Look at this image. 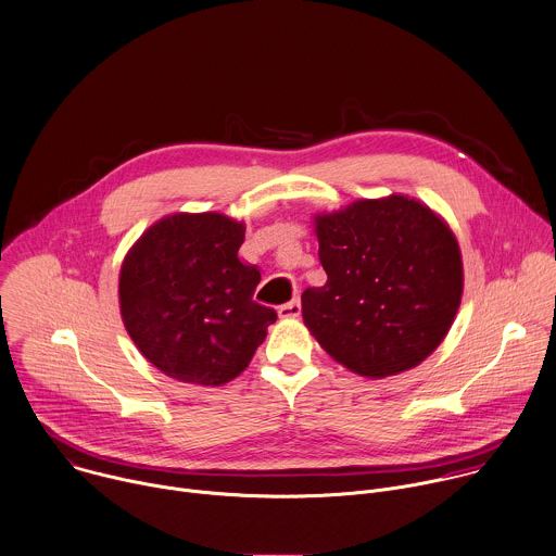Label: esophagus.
<instances>
[{
	"label": "esophagus",
	"mask_w": 556,
	"mask_h": 556,
	"mask_svg": "<svg viewBox=\"0 0 556 556\" xmlns=\"http://www.w3.org/2000/svg\"><path fill=\"white\" fill-rule=\"evenodd\" d=\"M300 311H302V304H300L298 298H293L291 302H285V304L278 306V315L280 317H298Z\"/></svg>",
	"instance_id": "34e87169"
}]
</instances>
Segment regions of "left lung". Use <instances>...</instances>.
<instances>
[{"instance_id":"8db88e82","label":"left lung","mask_w":556,"mask_h":556,"mask_svg":"<svg viewBox=\"0 0 556 556\" xmlns=\"http://www.w3.org/2000/svg\"><path fill=\"white\" fill-rule=\"evenodd\" d=\"M324 287L302 293L319 346L349 370L383 379L445 340L463 298L452 230L420 201L392 194L315 216Z\"/></svg>"}]
</instances>
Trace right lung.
<instances>
[{
  "label": "right lung",
  "instance_id": "1",
  "mask_svg": "<svg viewBox=\"0 0 556 556\" xmlns=\"http://www.w3.org/2000/svg\"><path fill=\"white\" fill-rule=\"evenodd\" d=\"M245 226L216 214H173L151 226L121 269V311L140 353L199 386L239 377L276 311L254 300L261 269L239 258Z\"/></svg>",
  "mask_w": 556,
  "mask_h": 556
}]
</instances>
